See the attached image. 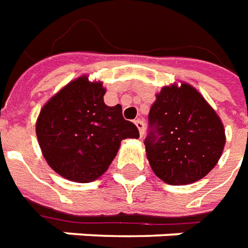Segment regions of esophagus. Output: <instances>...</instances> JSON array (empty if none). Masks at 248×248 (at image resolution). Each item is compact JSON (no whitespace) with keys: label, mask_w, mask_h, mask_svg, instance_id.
Returning a JSON list of instances; mask_svg holds the SVG:
<instances>
[{"label":"esophagus","mask_w":248,"mask_h":248,"mask_svg":"<svg viewBox=\"0 0 248 248\" xmlns=\"http://www.w3.org/2000/svg\"><path fill=\"white\" fill-rule=\"evenodd\" d=\"M135 124H136V127H138L139 129V132H140V136L143 138V135H144V131H145V124H144V121L143 120H136L135 121Z\"/></svg>","instance_id":"1"}]
</instances>
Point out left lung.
Listing matches in <instances>:
<instances>
[{
	"label": "left lung",
	"instance_id": "1",
	"mask_svg": "<svg viewBox=\"0 0 248 248\" xmlns=\"http://www.w3.org/2000/svg\"><path fill=\"white\" fill-rule=\"evenodd\" d=\"M145 152L155 175L171 186L204 177L226 144L220 117L194 87L172 84L156 94L148 115Z\"/></svg>",
	"mask_w": 248,
	"mask_h": 248
}]
</instances>
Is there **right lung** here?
<instances>
[{
	"label": "right lung",
	"instance_id": "obj_1",
	"mask_svg": "<svg viewBox=\"0 0 248 248\" xmlns=\"http://www.w3.org/2000/svg\"><path fill=\"white\" fill-rule=\"evenodd\" d=\"M105 88L81 76L54 94L38 115L36 135L50 168L68 180L89 183L104 173L121 140L138 139L121 105L104 103Z\"/></svg>",
	"mask_w": 248,
	"mask_h": 248
}]
</instances>
